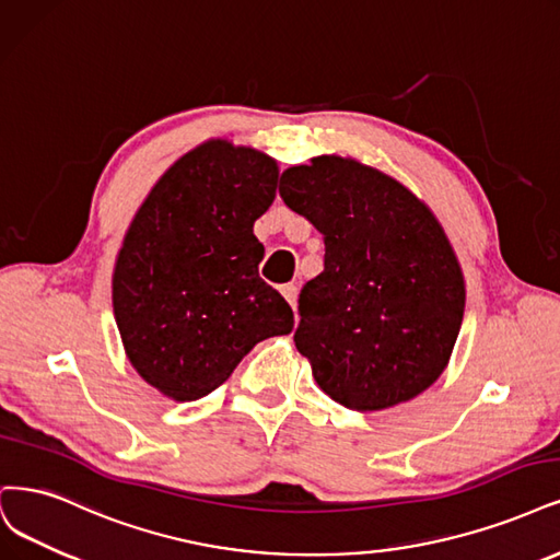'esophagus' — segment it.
<instances>
[{"instance_id":"34e87169","label":"esophagus","mask_w":560,"mask_h":560,"mask_svg":"<svg viewBox=\"0 0 560 560\" xmlns=\"http://www.w3.org/2000/svg\"><path fill=\"white\" fill-rule=\"evenodd\" d=\"M280 292H282V296L287 299V303L289 305H296V294H299V289H296V284H282L280 287Z\"/></svg>"}]
</instances>
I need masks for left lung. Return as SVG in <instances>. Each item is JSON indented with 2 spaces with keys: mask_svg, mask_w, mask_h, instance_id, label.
Segmentation results:
<instances>
[{
  "mask_svg": "<svg viewBox=\"0 0 560 560\" xmlns=\"http://www.w3.org/2000/svg\"><path fill=\"white\" fill-rule=\"evenodd\" d=\"M280 197L324 238V271L301 289L294 334L319 387L361 412L429 389L466 307L464 273L431 210L336 155L287 168Z\"/></svg>",
  "mask_w": 560,
  "mask_h": 560,
  "instance_id": "8db88e82",
  "label": "left lung"
}]
</instances>
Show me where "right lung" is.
I'll list each match as a JSON object with an SVG mask.
<instances>
[{
	"label": "right lung",
	"mask_w": 560,
	"mask_h": 560,
	"mask_svg": "<svg viewBox=\"0 0 560 560\" xmlns=\"http://www.w3.org/2000/svg\"><path fill=\"white\" fill-rule=\"evenodd\" d=\"M276 187V160L208 141L164 173L133 218L113 311L131 365L164 396H208L257 342L294 329L292 307L259 278L255 220Z\"/></svg>",
	"instance_id": "1"
}]
</instances>
